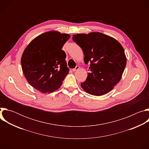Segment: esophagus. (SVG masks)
Returning <instances> with one entry per match:
<instances>
[{"label": "esophagus", "mask_w": 149, "mask_h": 149, "mask_svg": "<svg viewBox=\"0 0 149 149\" xmlns=\"http://www.w3.org/2000/svg\"><path fill=\"white\" fill-rule=\"evenodd\" d=\"M79 68V67L78 65H77V66L75 67V68H74V69H72V71H75L78 70Z\"/></svg>", "instance_id": "esophagus-1"}]
</instances>
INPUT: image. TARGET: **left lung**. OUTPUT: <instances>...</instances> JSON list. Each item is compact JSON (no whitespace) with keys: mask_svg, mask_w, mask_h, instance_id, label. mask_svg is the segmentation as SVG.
I'll return each instance as SVG.
<instances>
[{"mask_svg":"<svg viewBox=\"0 0 149 149\" xmlns=\"http://www.w3.org/2000/svg\"><path fill=\"white\" fill-rule=\"evenodd\" d=\"M74 42L82 49L84 62L90 63L88 76L81 87L87 93L100 96L112 90L121 78L126 65L124 50L114 38L100 33H78Z\"/></svg>","mask_w":149,"mask_h":149,"instance_id":"8db88e82","label":"left lung"}]
</instances>
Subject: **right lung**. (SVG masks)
<instances>
[{
  "mask_svg": "<svg viewBox=\"0 0 149 149\" xmlns=\"http://www.w3.org/2000/svg\"><path fill=\"white\" fill-rule=\"evenodd\" d=\"M70 35L49 31L32 40L25 49L21 65L31 86L43 93L58 90L68 74L66 54L62 50Z\"/></svg>",
  "mask_w": 149,
  "mask_h": 149,
  "instance_id": "1",
  "label": "right lung"
}]
</instances>
